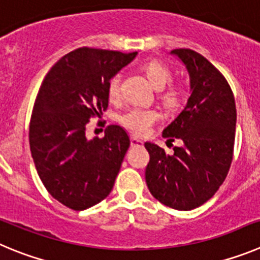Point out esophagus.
<instances>
[{
  "label": "esophagus",
  "instance_id": "obj_1",
  "mask_svg": "<svg viewBox=\"0 0 260 260\" xmlns=\"http://www.w3.org/2000/svg\"><path fill=\"white\" fill-rule=\"evenodd\" d=\"M131 145H132V146H142V145H144V141L137 139V137H135V136H132V137H131Z\"/></svg>",
  "mask_w": 260,
  "mask_h": 260
}]
</instances>
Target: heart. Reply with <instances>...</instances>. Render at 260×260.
<instances>
[{
  "label": "heart",
  "mask_w": 260,
  "mask_h": 260,
  "mask_svg": "<svg viewBox=\"0 0 260 260\" xmlns=\"http://www.w3.org/2000/svg\"><path fill=\"white\" fill-rule=\"evenodd\" d=\"M141 70L146 75L147 80L150 81L151 85L156 90H162L159 97L166 106L170 109L179 106L181 101V90L175 85H168L167 88H165L172 79V74L168 67L156 60H150V62L144 63ZM107 95L111 101H118L120 98V75L119 74L110 78L107 83ZM159 119H160V114L156 110L135 107V109L128 110L127 113L120 116V123L136 135H146L151 129V127L158 123Z\"/></svg>",
  "instance_id": "b5f03b06"
}]
</instances>
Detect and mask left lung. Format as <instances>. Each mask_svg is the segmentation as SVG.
I'll list each match as a JSON object with an SVG mask.
<instances>
[{"mask_svg":"<svg viewBox=\"0 0 260 260\" xmlns=\"http://www.w3.org/2000/svg\"><path fill=\"white\" fill-rule=\"evenodd\" d=\"M189 75L190 97L163 137L182 141L170 155L145 142L150 162L145 180L153 197L175 210L200 207L216 193L232 163L236 133L235 97L223 75L190 49H174ZM167 140V141H168Z\"/></svg>","mask_w":260,"mask_h":260,"instance_id":"8db88e82","label":"left lung"}]
</instances>
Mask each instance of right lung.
<instances>
[{
    "mask_svg": "<svg viewBox=\"0 0 260 260\" xmlns=\"http://www.w3.org/2000/svg\"><path fill=\"white\" fill-rule=\"evenodd\" d=\"M137 51L79 48L60 58L44 79L29 123V146L40 179L62 205L81 211L111 191L129 147L120 125L88 140L86 124L109 106L107 83Z\"/></svg>",
    "mask_w": 260,
    "mask_h": 260,
    "instance_id": "right-lung-1",
    "label": "right lung"
}]
</instances>
